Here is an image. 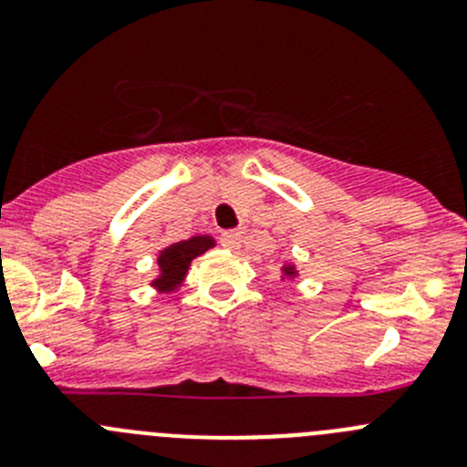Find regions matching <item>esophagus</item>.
Segmentation results:
<instances>
[{
  "label": "esophagus",
  "instance_id": "esophagus-1",
  "mask_svg": "<svg viewBox=\"0 0 467 467\" xmlns=\"http://www.w3.org/2000/svg\"><path fill=\"white\" fill-rule=\"evenodd\" d=\"M244 239H246L244 230H225V233H221V242L228 248H242Z\"/></svg>",
  "mask_w": 467,
  "mask_h": 467
}]
</instances>
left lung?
<instances>
[{"mask_svg":"<svg viewBox=\"0 0 467 467\" xmlns=\"http://www.w3.org/2000/svg\"><path fill=\"white\" fill-rule=\"evenodd\" d=\"M285 275L294 277L296 275V266H291V264H289V266H285Z\"/></svg>","mask_w":467,"mask_h":467,"instance_id":"obj_1","label":"left lung"}]
</instances>
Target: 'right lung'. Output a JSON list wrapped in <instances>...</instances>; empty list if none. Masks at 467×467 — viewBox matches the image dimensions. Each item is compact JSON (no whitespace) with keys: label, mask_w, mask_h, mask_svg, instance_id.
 <instances>
[{"label":"right lung","mask_w":467,"mask_h":467,"mask_svg":"<svg viewBox=\"0 0 467 467\" xmlns=\"http://www.w3.org/2000/svg\"><path fill=\"white\" fill-rule=\"evenodd\" d=\"M212 246H214V239L201 234V237L185 239V242L171 244L169 248L160 251L158 255L160 275L153 280V286H158L160 291H176L178 285L182 282V277H185L192 260L203 255L207 248Z\"/></svg>","instance_id":"1"}]
</instances>
